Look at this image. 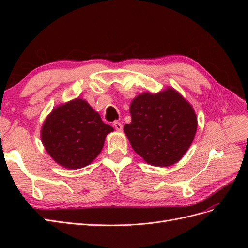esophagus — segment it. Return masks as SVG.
I'll return each instance as SVG.
<instances>
[{
  "mask_svg": "<svg viewBox=\"0 0 248 248\" xmlns=\"http://www.w3.org/2000/svg\"><path fill=\"white\" fill-rule=\"evenodd\" d=\"M113 125H114V128L117 130V131L123 130V124H121V123H119V121H115Z\"/></svg>",
  "mask_w": 248,
  "mask_h": 248,
  "instance_id": "34e87169",
  "label": "esophagus"
}]
</instances>
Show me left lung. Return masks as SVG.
<instances>
[{"label": "left lung", "mask_w": 248, "mask_h": 248, "mask_svg": "<svg viewBox=\"0 0 248 248\" xmlns=\"http://www.w3.org/2000/svg\"><path fill=\"white\" fill-rule=\"evenodd\" d=\"M132 121L124 130L134 151L148 164L170 166L191 146L197 130L192 105L175 89L144 93L130 104Z\"/></svg>", "instance_id": "left-lung-1"}]
</instances>
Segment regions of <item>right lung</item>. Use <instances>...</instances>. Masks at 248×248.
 <instances>
[{
  "label": "right lung",
  "instance_id": "1",
  "mask_svg": "<svg viewBox=\"0 0 248 248\" xmlns=\"http://www.w3.org/2000/svg\"><path fill=\"white\" fill-rule=\"evenodd\" d=\"M112 131L85 100L77 98L52 110L43 124L41 140L56 163L78 170L96 159Z\"/></svg>",
  "mask_w": 248,
  "mask_h": 248
}]
</instances>
